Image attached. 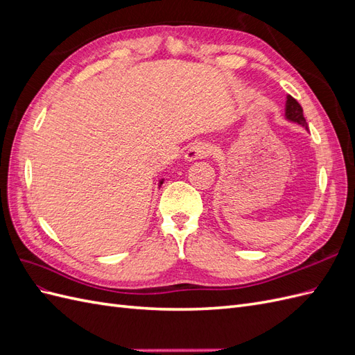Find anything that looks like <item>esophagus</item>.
<instances>
[{
	"label": "esophagus",
	"mask_w": 355,
	"mask_h": 355,
	"mask_svg": "<svg viewBox=\"0 0 355 355\" xmlns=\"http://www.w3.org/2000/svg\"><path fill=\"white\" fill-rule=\"evenodd\" d=\"M213 154V149L209 145H202V144H197V145H192L187 154H185V159L187 161H196V159H201V158H206L210 157Z\"/></svg>",
	"instance_id": "obj_1"
}]
</instances>
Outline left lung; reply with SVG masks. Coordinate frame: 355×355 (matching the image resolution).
Returning <instances> with one entry per match:
<instances>
[{
  "mask_svg": "<svg viewBox=\"0 0 355 355\" xmlns=\"http://www.w3.org/2000/svg\"><path fill=\"white\" fill-rule=\"evenodd\" d=\"M286 118L290 121L300 124L308 130V124L304 118L302 106H300L299 102L295 98H292V96H287V101H286Z\"/></svg>",
  "mask_w": 355,
  "mask_h": 355,
  "instance_id": "1",
  "label": "left lung"
}]
</instances>
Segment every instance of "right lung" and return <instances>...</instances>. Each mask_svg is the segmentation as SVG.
<instances>
[{
	"mask_svg": "<svg viewBox=\"0 0 355 355\" xmlns=\"http://www.w3.org/2000/svg\"><path fill=\"white\" fill-rule=\"evenodd\" d=\"M161 184H163V180H159V185H161Z\"/></svg>",
	"mask_w": 355,
	"mask_h": 355,
	"instance_id": "obj_1",
	"label": "right lung"
}]
</instances>
